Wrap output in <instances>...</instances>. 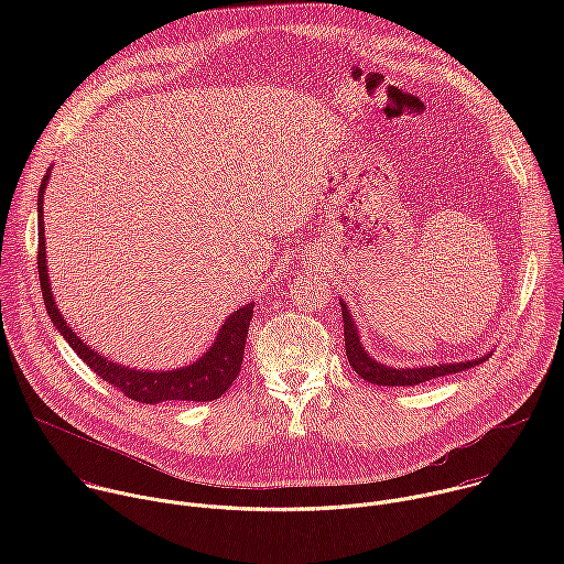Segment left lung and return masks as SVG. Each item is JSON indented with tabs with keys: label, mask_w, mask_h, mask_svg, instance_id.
Wrapping results in <instances>:
<instances>
[{
	"label": "left lung",
	"mask_w": 564,
	"mask_h": 564,
	"mask_svg": "<svg viewBox=\"0 0 564 564\" xmlns=\"http://www.w3.org/2000/svg\"><path fill=\"white\" fill-rule=\"evenodd\" d=\"M341 314H344V337H346V355L350 366L355 368V372L377 386H415L422 381H431L444 375H453L459 370H466L470 366H477L481 361H487L491 355H481L477 359H468V361H455V364H435V366H413V368H392L386 366L377 359H372L359 337L355 318L346 305V301H341Z\"/></svg>",
	"instance_id": "obj_1"
}]
</instances>
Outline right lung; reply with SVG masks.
Wrapping results in <instances>:
<instances>
[{"label":"right lung","mask_w":564,"mask_h":564,"mask_svg":"<svg viewBox=\"0 0 564 564\" xmlns=\"http://www.w3.org/2000/svg\"><path fill=\"white\" fill-rule=\"evenodd\" d=\"M51 176V167L40 185L37 194V272L46 312L53 326L66 339V344L77 352L100 379L109 381L113 388L122 390L129 399L142 401V404H160V401H214L218 399L240 372L246 352V339L250 330V318L254 314V303H246L231 312L209 346V350L198 357L194 364L176 370H135L122 364H116L102 357L98 350L89 348L83 337H77L66 318L55 305L51 292L48 265H46V236H44V192Z\"/></svg>","instance_id":"obj_1"}]
</instances>
